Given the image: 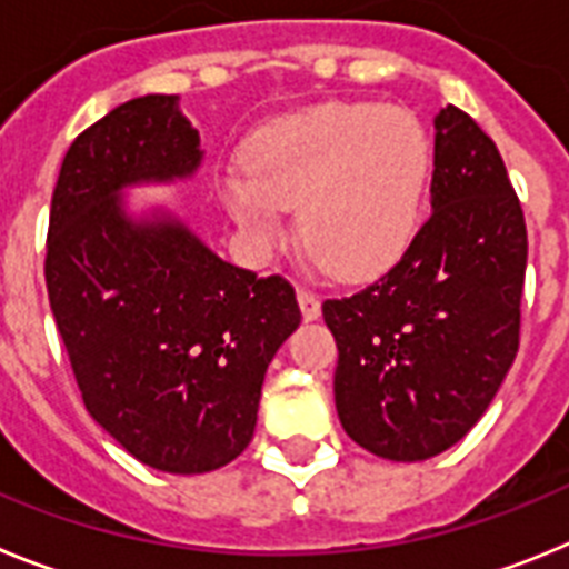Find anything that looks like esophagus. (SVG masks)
Returning <instances> with one entry per match:
<instances>
[{
    "mask_svg": "<svg viewBox=\"0 0 569 569\" xmlns=\"http://www.w3.org/2000/svg\"><path fill=\"white\" fill-rule=\"evenodd\" d=\"M296 293H299L301 316H305V319H319V313H321L319 293H316V290H310V288H305V284H299V290H296Z\"/></svg>",
    "mask_w": 569,
    "mask_h": 569,
    "instance_id": "esophagus-1",
    "label": "esophagus"
}]
</instances>
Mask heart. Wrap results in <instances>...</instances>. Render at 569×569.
I'll use <instances>...</instances> for the list:
<instances>
[{
  "instance_id": "obj_1",
  "label": "heart",
  "mask_w": 569,
  "mask_h": 569,
  "mask_svg": "<svg viewBox=\"0 0 569 569\" xmlns=\"http://www.w3.org/2000/svg\"><path fill=\"white\" fill-rule=\"evenodd\" d=\"M248 168L222 176L239 224L276 241L284 208H299L305 241L333 273L379 268L413 233L427 176V139L413 113L376 104H325L264 124Z\"/></svg>"
}]
</instances>
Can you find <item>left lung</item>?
Instances as JSON below:
<instances>
[{
	"mask_svg": "<svg viewBox=\"0 0 569 569\" xmlns=\"http://www.w3.org/2000/svg\"><path fill=\"white\" fill-rule=\"evenodd\" d=\"M421 228L393 268L321 313L339 347L345 433L390 461L465 439L519 353L527 224L505 159L472 116H436Z\"/></svg>",
	"mask_w": 569,
	"mask_h": 569,
	"instance_id": "left-lung-1",
	"label": "left lung"
}]
</instances>
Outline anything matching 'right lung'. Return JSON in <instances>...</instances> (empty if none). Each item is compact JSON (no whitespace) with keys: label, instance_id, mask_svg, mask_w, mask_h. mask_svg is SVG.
Here are the masks:
<instances>
[{"label":"right lung","instance_id":"add662e5","mask_svg":"<svg viewBox=\"0 0 569 569\" xmlns=\"http://www.w3.org/2000/svg\"><path fill=\"white\" fill-rule=\"evenodd\" d=\"M199 162L176 97L119 104L64 153L44 244L50 310L88 413L133 459L184 476L250 445L264 370L301 321L284 276L228 264L182 224L124 219V184Z\"/></svg>","mask_w":569,"mask_h":569}]
</instances>
